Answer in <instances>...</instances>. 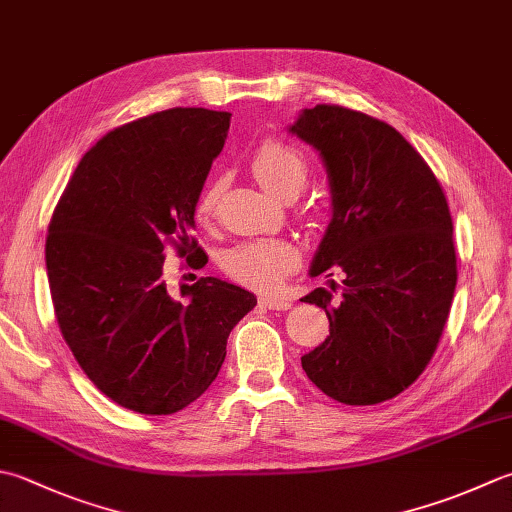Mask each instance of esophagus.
<instances>
[{
  "mask_svg": "<svg viewBox=\"0 0 512 512\" xmlns=\"http://www.w3.org/2000/svg\"><path fill=\"white\" fill-rule=\"evenodd\" d=\"M259 304L270 308V310H288L290 302L284 297H277V295H262L259 297Z\"/></svg>",
  "mask_w": 512,
  "mask_h": 512,
  "instance_id": "1",
  "label": "esophagus"
}]
</instances>
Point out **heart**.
I'll return each mask as SVG.
<instances>
[{"label":"heart","mask_w":512,"mask_h":512,"mask_svg":"<svg viewBox=\"0 0 512 512\" xmlns=\"http://www.w3.org/2000/svg\"><path fill=\"white\" fill-rule=\"evenodd\" d=\"M250 168L257 182L277 197L297 195L308 177V164L302 150L279 137H266L253 148ZM219 193H222L219 179L204 186L195 204L199 219H208L215 213ZM297 259V248L286 239H250L228 250L224 255V270L237 282L268 290L282 284V279L295 268Z\"/></svg>","instance_id":"obj_1"}]
</instances>
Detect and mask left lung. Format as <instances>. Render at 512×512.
Instances as JSON below:
<instances>
[{"mask_svg": "<svg viewBox=\"0 0 512 512\" xmlns=\"http://www.w3.org/2000/svg\"><path fill=\"white\" fill-rule=\"evenodd\" d=\"M290 133L324 157L333 222L310 275H342L304 302L326 310L330 335L302 357L335 402L373 406L424 373L457 286L453 217L424 157L382 119L335 104L306 108Z\"/></svg>", "mask_w": 512, "mask_h": 512, "instance_id": "left-lung-1", "label": "left lung"}]
</instances>
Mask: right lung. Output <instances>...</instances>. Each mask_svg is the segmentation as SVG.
<instances>
[{
  "mask_svg": "<svg viewBox=\"0 0 512 512\" xmlns=\"http://www.w3.org/2000/svg\"><path fill=\"white\" fill-rule=\"evenodd\" d=\"M230 113L168 108L106 133L53 210L46 270L59 330L86 377L115 404L173 415L215 382L253 293L217 277L166 284V253L208 257L195 204L222 153Z\"/></svg>",
  "mask_w": 512,
  "mask_h": 512,
  "instance_id": "1",
  "label": "right lung"
}]
</instances>
